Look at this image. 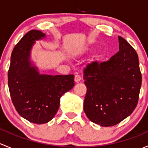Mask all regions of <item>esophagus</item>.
Here are the masks:
<instances>
[{
    "instance_id": "1",
    "label": "esophagus",
    "mask_w": 148,
    "mask_h": 148,
    "mask_svg": "<svg viewBox=\"0 0 148 148\" xmlns=\"http://www.w3.org/2000/svg\"><path fill=\"white\" fill-rule=\"evenodd\" d=\"M81 79H82L81 76L79 75V74H76L75 77H74V81H75V82H79L81 81Z\"/></svg>"
}]
</instances>
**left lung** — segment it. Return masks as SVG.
Wrapping results in <instances>:
<instances>
[{
	"label": "left lung",
	"mask_w": 148,
	"mask_h": 148,
	"mask_svg": "<svg viewBox=\"0 0 148 148\" xmlns=\"http://www.w3.org/2000/svg\"><path fill=\"white\" fill-rule=\"evenodd\" d=\"M118 39L116 54L107 62L88 64L84 69V111L89 120L102 127L114 126L132 114L141 87L138 53L125 38Z\"/></svg>",
	"instance_id": "obj_1"
}]
</instances>
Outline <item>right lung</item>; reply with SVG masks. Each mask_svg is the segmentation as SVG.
<instances>
[{
	"label": "right lung",
	"instance_id": "right-lung-1",
	"mask_svg": "<svg viewBox=\"0 0 148 148\" xmlns=\"http://www.w3.org/2000/svg\"><path fill=\"white\" fill-rule=\"evenodd\" d=\"M38 30L28 31L13 49L8 83L12 102L19 114L36 124L47 123L59 110L60 98L74 86V76L41 74L31 61L36 41L45 38Z\"/></svg>",
	"mask_w": 148,
	"mask_h": 148
}]
</instances>
